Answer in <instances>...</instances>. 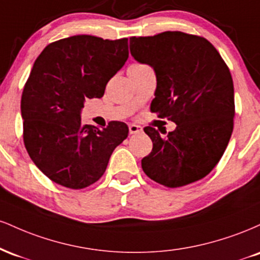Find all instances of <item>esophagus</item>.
<instances>
[{"mask_svg": "<svg viewBox=\"0 0 260 260\" xmlns=\"http://www.w3.org/2000/svg\"><path fill=\"white\" fill-rule=\"evenodd\" d=\"M129 133L131 134H136V133H139V132H142V127L140 126H138V124H129Z\"/></svg>", "mask_w": 260, "mask_h": 260, "instance_id": "1", "label": "esophagus"}]
</instances>
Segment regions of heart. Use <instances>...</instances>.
Here are the masks:
<instances>
[{"mask_svg": "<svg viewBox=\"0 0 260 260\" xmlns=\"http://www.w3.org/2000/svg\"><path fill=\"white\" fill-rule=\"evenodd\" d=\"M143 64H133V66H131V67H142Z\"/></svg>", "mask_w": 260, "mask_h": 260, "instance_id": "1", "label": "heart"}]
</instances>
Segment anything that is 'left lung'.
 I'll list each match as a JSON object with an SVG mask.
<instances>
[{
    "label": "left lung",
    "instance_id": "1",
    "mask_svg": "<svg viewBox=\"0 0 260 260\" xmlns=\"http://www.w3.org/2000/svg\"><path fill=\"white\" fill-rule=\"evenodd\" d=\"M131 55L156 76L151 112L175 122L172 132H144L153 150L143 157L149 178L176 188L205 177L221 159L234 129L231 73L207 39L182 31L131 38Z\"/></svg>",
    "mask_w": 260,
    "mask_h": 260
}]
</instances>
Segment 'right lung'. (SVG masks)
<instances>
[{
    "label": "right lung",
    "instance_id": "right-lung-1",
    "mask_svg": "<svg viewBox=\"0 0 260 260\" xmlns=\"http://www.w3.org/2000/svg\"><path fill=\"white\" fill-rule=\"evenodd\" d=\"M127 58L126 38L76 35L47 45L34 62L20 103L23 138L32 162L55 183L72 189L95 183L128 137L123 122L99 129L80 120L85 100L103 98Z\"/></svg>",
    "mask_w": 260,
    "mask_h": 260
}]
</instances>
